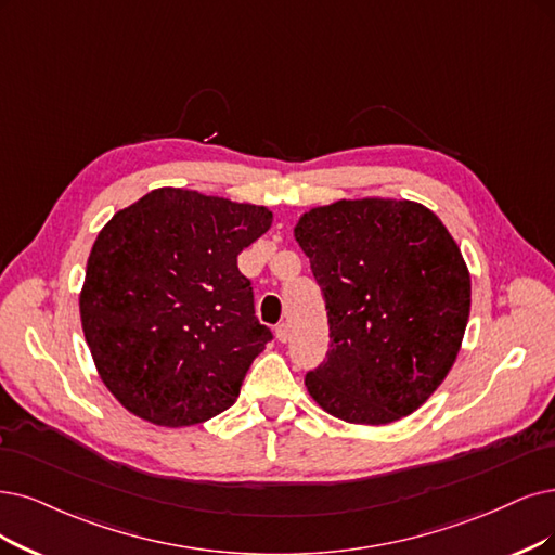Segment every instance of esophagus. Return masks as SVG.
Masks as SVG:
<instances>
[{"label":"esophagus","mask_w":555,"mask_h":555,"mask_svg":"<svg viewBox=\"0 0 555 555\" xmlns=\"http://www.w3.org/2000/svg\"><path fill=\"white\" fill-rule=\"evenodd\" d=\"M276 338H279L281 343H285V340L291 338V330H288V324H285V322L276 324Z\"/></svg>","instance_id":"34e87169"}]
</instances>
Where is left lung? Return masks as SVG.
Segmentation results:
<instances>
[{"mask_svg":"<svg viewBox=\"0 0 555 555\" xmlns=\"http://www.w3.org/2000/svg\"><path fill=\"white\" fill-rule=\"evenodd\" d=\"M330 318V352L306 373L311 398L347 423L409 416L453 367L470 311V276L441 219L414 201H336L304 212Z\"/></svg>","mask_w":555,"mask_h":555,"instance_id":"8db88e82","label":"left lung"}]
</instances>
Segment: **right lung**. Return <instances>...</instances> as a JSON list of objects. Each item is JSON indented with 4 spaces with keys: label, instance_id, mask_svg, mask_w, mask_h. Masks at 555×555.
<instances>
[{
    "label": "right lung",
    "instance_id": "add662e5",
    "mask_svg": "<svg viewBox=\"0 0 555 555\" xmlns=\"http://www.w3.org/2000/svg\"><path fill=\"white\" fill-rule=\"evenodd\" d=\"M270 225L262 205L159 188L98 233L81 330L100 379L130 414L184 427L237 400L272 340L237 256Z\"/></svg>",
    "mask_w": 555,
    "mask_h": 555
}]
</instances>
